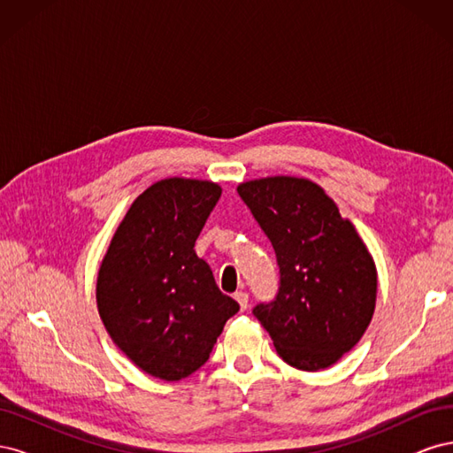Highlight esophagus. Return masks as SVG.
Returning a JSON list of instances; mask_svg holds the SVG:
<instances>
[{
  "label": "esophagus",
  "mask_w": 453,
  "mask_h": 453,
  "mask_svg": "<svg viewBox=\"0 0 453 453\" xmlns=\"http://www.w3.org/2000/svg\"><path fill=\"white\" fill-rule=\"evenodd\" d=\"M234 298L238 300V304H240V310L243 311V310H248V304H250V295L245 293V291H238L236 295H234Z\"/></svg>",
  "instance_id": "1"
}]
</instances>
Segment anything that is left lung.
Here are the masks:
<instances>
[{
    "mask_svg": "<svg viewBox=\"0 0 453 453\" xmlns=\"http://www.w3.org/2000/svg\"><path fill=\"white\" fill-rule=\"evenodd\" d=\"M238 195L280 266L276 298L257 304L253 315L287 365L310 372L334 365L374 313L378 278L366 245L308 180L265 177L242 183Z\"/></svg>",
    "mask_w": 453,
    "mask_h": 453,
    "instance_id": "obj_1",
    "label": "left lung"
}]
</instances>
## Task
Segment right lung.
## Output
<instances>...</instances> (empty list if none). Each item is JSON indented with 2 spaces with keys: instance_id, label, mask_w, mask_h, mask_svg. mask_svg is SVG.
Segmentation results:
<instances>
[{
  "instance_id": "1",
  "label": "right lung",
  "mask_w": 453,
  "mask_h": 453,
  "mask_svg": "<svg viewBox=\"0 0 453 453\" xmlns=\"http://www.w3.org/2000/svg\"><path fill=\"white\" fill-rule=\"evenodd\" d=\"M219 198L221 187L211 181L170 177L150 185L130 205L102 260L100 318L119 349L155 378L193 374L240 310L195 251Z\"/></svg>"
}]
</instances>
